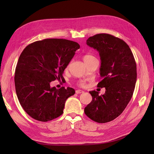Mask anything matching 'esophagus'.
Wrapping results in <instances>:
<instances>
[{
	"instance_id": "34e87169",
	"label": "esophagus",
	"mask_w": 154,
	"mask_h": 154,
	"mask_svg": "<svg viewBox=\"0 0 154 154\" xmlns=\"http://www.w3.org/2000/svg\"><path fill=\"white\" fill-rule=\"evenodd\" d=\"M83 92H84V91H82V90H77V91H75V93L77 94H82V93H83Z\"/></svg>"
}]
</instances>
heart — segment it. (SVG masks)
Masks as SVG:
<instances>
[{"label":"heart","instance_id":"obj_1","mask_svg":"<svg viewBox=\"0 0 154 154\" xmlns=\"http://www.w3.org/2000/svg\"><path fill=\"white\" fill-rule=\"evenodd\" d=\"M94 57L92 56V55L86 54V55H85L83 57V60H84V62H86V61H88V60H91V59H92V58H94ZM79 85L80 86H84V85H85V82H84V81H80V82H79Z\"/></svg>","mask_w":154,"mask_h":154}]
</instances>
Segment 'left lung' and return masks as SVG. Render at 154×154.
Segmentation results:
<instances>
[{"label": "left lung", "instance_id": "obj_1", "mask_svg": "<svg viewBox=\"0 0 154 154\" xmlns=\"http://www.w3.org/2000/svg\"><path fill=\"white\" fill-rule=\"evenodd\" d=\"M86 42L99 53L102 80L97 87L106 91L100 96L98 92L90 91L92 100L84 112L96 122H109L122 114L132 98L137 80L135 60L129 46L112 35L99 34Z\"/></svg>", "mask_w": 154, "mask_h": 154}]
</instances>
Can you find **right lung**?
<instances>
[{
  "mask_svg": "<svg viewBox=\"0 0 154 154\" xmlns=\"http://www.w3.org/2000/svg\"><path fill=\"white\" fill-rule=\"evenodd\" d=\"M80 48L62 38H47L28 45L15 72V87L21 106L37 120L47 122L63 114L66 100L75 94L71 87L59 89L50 83L63 77V71Z\"/></svg>",
  "mask_w": 154,
  "mask_h": 154,
  "instance_id": "right-lung-1",
  "label": "right lung"
}]
</instances>
